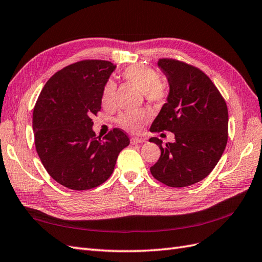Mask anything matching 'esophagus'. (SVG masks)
Instances as JSON below:
<instances>
[{"label":"esophagus","instance_id":"obj_1","mask_svg":"<svg viewBox=\"0 0 262 262\" xmlns=\"http://www.w3.org/2000/svg\"><path fill=\"white\" fill-rule=\"evenodd\" d=\"M130 142H132V144H141V143H144V142H145V139L133 137V138L130 139Z\"/></svg>","mask_w":262,"mask_h":262}]
</instances>
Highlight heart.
<instances>
[{"mask_svg":"<svg viewBox=\"0 0 262 262\" xmlns=\"http://www.w3.org/2000/svg\"><path fill=\"white\" fill-rule=\"evenodd\" d=\"M124 80L130 86L142 91L145 99L149 102L161 103L167 98L168 91L166 84L161 81L159 72L146 66H130L121 74ZM116 94V84L114 81H108L103 87L101 101L105 106L112 105ZM148 119V115L144 111L134 113L120 114L117 121L126 130L136 133L142 128L143 124Z\"/></svg>","mask_w":262,"mask_h":262,"instance_id":"1","label":"heart"}]
</instances>
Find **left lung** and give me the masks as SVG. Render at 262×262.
Here are the masks:
<instances>
[{
    "instance_id": "1",
    "label": "left lung",
    "mask_w": 262,
    "mask_h": 262,
    "mask_svg": "<svg viewBox=\"0 0 262 262\" xmlns=\"http://www.w3.org/2000/svg\"><path fill=\"white\" fill-rule=\"evenodd\" d=\"M159 67L167 77L169 94L151 124L153 133L172 132L174 143L162 145L150 173L163 184L184 187L202 181L215 167L228 142V107L215 84L202 70L163 58Z\"/></svg>"
}]
</instances>
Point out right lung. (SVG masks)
Returning a JSON list of instances; mask_svg holds the SVG:
<instances>
[{"label": "right lung", "mask_w": 262, "mask_h": 262, "mask_svg": "<svg viewBox=\"0 0 262 262\" xmlns=\"http://www.w3.org/2000/svg\"><path fill=\"white\" fill-rule=\"evenodd\" d=\"M116 66L82 60L56 72L45 84L33 109L35 149L51 178L70 190H90L114 172L118 154L129 145L120 128L102 138L93 130L101 109L103 87Z\"/></svg>", "instance_id": "add662e5"}]
</instances>
